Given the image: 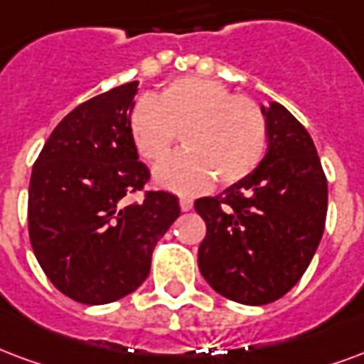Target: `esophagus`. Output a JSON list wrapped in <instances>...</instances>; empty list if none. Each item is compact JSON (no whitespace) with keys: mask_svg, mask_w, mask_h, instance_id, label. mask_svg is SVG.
Segmentation results:
<instances>
[{"mask_svg":"<svg viewBox=\"0 0 364 364\" xmlns=\"http://www.w3.org/2000/svg\"><path fill=\"white\" fill-rule=\"evenodd\" d=\"M179 206H181L183 212H189V210L193 208V200H191L189 196H181V198H179Z\"/></svg>","mask_w":364,"mask_h":364,"instance_id":"obj_1","label":"esophagus"}]
</instances>
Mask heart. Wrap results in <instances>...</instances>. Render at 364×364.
<instances>
[{
    "mask_svg": "<svg viewBox=\"0 0 364 364\" xmlns=\"http://www.w3.org/2000/svg\"><path fill=\"white\" fill-rule=\"evenodd\" d=\"M181 131L185 148L154 171L156 183L179 193H198L218 179L235 185L260 166L268 146L262 107L204 77H179L129 112V133L148 164L161 161Z\"/></svg>",
    "mask_w": 364,
    "mask_h": 364,
    "instance_id": "obj_1",
    "label": "heart"
}]
</instances>
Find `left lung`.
<instances>
[{
  "mask_svg": "<svg viewBox=\"0 0 364 364\" xmlns=\"http://www.w3.org/2000/svg\"><path fill=\"white\" fill-rule=\"evenodd\" d=\"M268 152L249 177L195 210L206 222L198 268L243 305H268L297 284L324 233L328 181L306 129L278 102L262 106Z\"/></svg>",
  "mask_w": 364,
  "mask_h": 364,
  "instance_id": "1",
  "label": "left lung"
}]
</instances>
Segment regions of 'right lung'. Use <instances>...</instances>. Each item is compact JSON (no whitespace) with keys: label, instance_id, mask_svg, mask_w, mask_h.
I'll use <instances>...</instances> for the list:
<instances>
[{"label":"right lung","instance_id":"1","mask_svg":"<svg viewBox=\"0 0 364 364\" xmlns=\"http://www.w3.org/2000/svg\"><path fill=\"white\" fill-rule=\"evenodd\" d=\"M136 80L86 100L59 121L34 161L28 235L42 270L82 305H106L148 278L152 250L179 218L177 196L145 191L129 133Z\"/></svg>","mask_w":364,"mask_h":364}]
</instances>
